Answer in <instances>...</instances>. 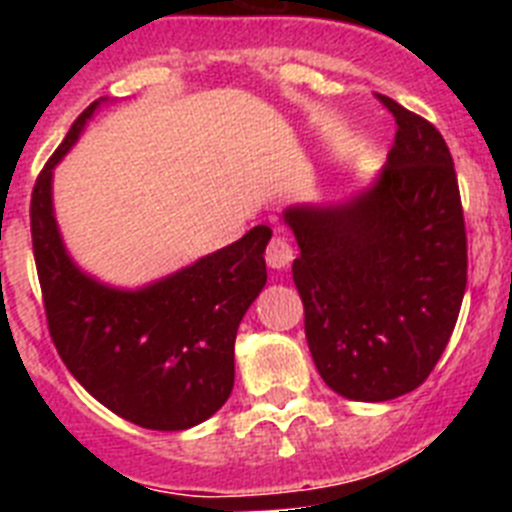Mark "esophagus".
<instances>
[{"mask_svg": "<svg viewBox=\"0 0 512 512\" xmlns=\"http://www.w3.org/2000/svg\"><path fill=\"white\" fill-rule=\"evenodd\" d=\"M292 259H295V251H292L287 238H284V235H274L269 241V246H266V264H269L271 269H287Z\"/></svg>", "mask_w": 512, "mask_h": 512, "instance_id": "34e87169", "label": "esophagus"}]
</instances>
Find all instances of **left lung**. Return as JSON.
<instances>
[{"instance_id": "8db88e82", "label": "left lung", "mask_w": 512, "mask_h": 512, "mask_svg": "<svg viewBox=\"0 0 512 512\" xmlns=\"http://www.w3.org/2000/svg\"><path fill=\"white\" fill-rule=\"evenodd\" d=\"M377 99L397 133L372 187L341 205L284 212L300 246L292 279L312 361L330 390L361 402L395 400L428 379L467 289L449 146L428 120Z\"/></svg>"}]
</instances>
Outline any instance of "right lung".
<instances>
[{
	"label": "right lung",
	"instance_id": "obj_1",
	"mask_svg": "<svg viewBox=\"0 0 512 512\" xmlns=\"http://www.w3.org/2000/svg\"><path fill=\"white\" fill-rule=\"evenodd\" d=\"M99 102L76 117L30 200L33 253L48 330L76 382L120 418L151 431L202 423L233 392L235 333L266 284V225L140 289L97 282L71 261L53 215V169Z\"/></svg>",
	"mask_w": 512,
	"mask_h": 512
}]
</instances>
